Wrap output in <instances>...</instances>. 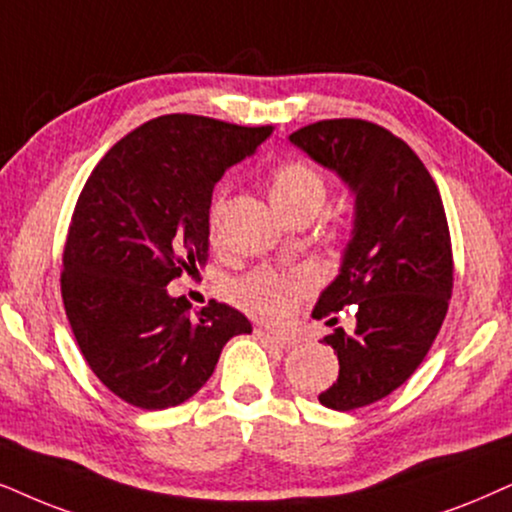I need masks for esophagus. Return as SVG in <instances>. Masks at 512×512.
<instances>
[{
    "label": "esophagus",
    "mask_w": 512,
    "mask_h": 512,
    "mask_svg": "<svg viewBox=\"0 0 512 512\" xmlns=\"http://www.w3.org/2000/svg\"><path fill=\"white\" fill-rule=\"evenodd\" d=\"M257 338H260L262 342H267V345H274V347H281V349H288L293 342H290V338H286V335H278V333H271L267 331V328H257Z\"/></svg>",
    "instance_id": "obj_1"
}]
</instances>
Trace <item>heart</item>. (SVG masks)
Returning a JSON list of instances; mask_svg holds the SVG:
<instances>
[{
  "mask_svg": "<svg viewBox=\"0 0 512 512\" xmlns=\"http://www.w3.org/2000/svg\"><path fill=\"white\" fill-rule=\"evenodd\" d=\"M269 198L276 210L295 205H319L326 198V184L321 174L304 163H286L271 174ZM304 274H278V271H255L241 278L234 288L236 302L250 314L267 321H283L293 312L297 297L307 290Z\"/></svg>",
  "mask_w": 512,
  "mask_h": 512,
  "instance_id": "obj_1",
  "label": "heart"
}]
</instances>
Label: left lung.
Masks as SVG:
<instances>
[{
  "label": "left lung",
  "mask_w": 512,
  "mask_h": 512,
  "mask_svg": "<svg viewBox=\"0 0 512 512\" xmlns=\"http://www.w3.org/2000/svg\"><path fill=\"white\" fill-rule=\"evenodd\" d=\"M288 139L354 196L340 271L312 312L326 326L345 307L357 319L354 333L335 328L323 338L340 375L319 394L328 409L354 411L404 385L430 352L454 288L449 224L435 179L385 127L321 120Z\"/></svg>",
  "instance_id": "left-lung-1"
}]
</instances>
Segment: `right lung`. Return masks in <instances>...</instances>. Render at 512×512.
I'll return each mask as SVG.
<instances>
[{
  "mask_svg": "<svg viewBox=\"0 0 512 512\" xmlns=\"http://www.w3.org/2000/svg\"><path fill=\"white\" fill-rule=\"evenodd\" d=\"M271 127L163 115L129 132L89 174L63 250L61 293L82 357L127 404L160 411L210 380L245 314L210 300L191 312L167 283L205 262L212 189Z\"/></svg>",
  "mask_w": 512,
  "mask_h": 512,
  "instance_id": "add662e5",
  "label": "right lung"
}]
</instances>
